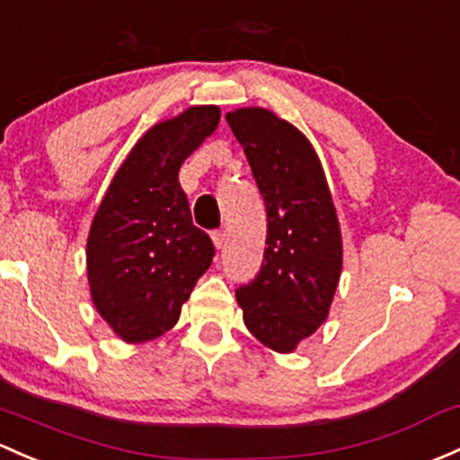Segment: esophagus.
I'll use <instances>...</instances> for the list:
<instances>
[{"label": "esophagus", "instance_id": "esophagus-1", "mask_svg": "<svg viewBox=\"0 0 460 460\" xmlns=\"http://www.w3.org/2000/svg\"><path fill=\"white\" fill-rule=\"evenodd\" d=\"M211 238H214L216 249H222V246H225V243H226V231L217 229V231H214V234H211Z\"/></svg>", "mask_w": 460, "mask_h": 460}]
</instances>
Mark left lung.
I'll use <instances>...</instances> for the list:
<instances>
[{
    "label": "left lung",
    "instance_id": "8db88e82",
    "mask_svg": "<svg viewBox=\"0 0 460 460\" xmlns=\"http://www.w3.org/2000/svg\"><path fill=\"white\" fill-rule=\"evenodd\" d=\"M267 205V249L235 291L244 323L275 352H293L326 322L341 275V231L311 141L264 108L226 114Z\"/></svg>",
    "mask_w": 460,
    "mask_h": 460
}]
</instances>
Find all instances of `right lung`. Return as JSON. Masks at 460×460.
Segmentation results:
<instances>
[{"mask_svg":"<svg viewBox=\"0 0 460 460\" xmlns=\"http://www.w3.org/2000/svg\"><path fill=\"white\" fill-rule=\"evenodd\" d=\"M217 120L216 105H193L147 129L92 220L85 249L92 302L128 344L167 332L214 260V243L193 225L178 172Z\"/></svg>","mask_w":460,"mask_h":460,"instance_id":"add662e5","label":"right lung"}]
</instances>
